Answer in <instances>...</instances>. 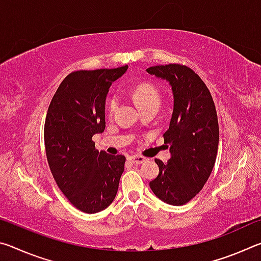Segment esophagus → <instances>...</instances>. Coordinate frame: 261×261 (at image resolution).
I'll use <instances>...</instances> for the list:
<instances>
[{
    "mask_svg": "<svg viewBox=\"0 0 261 261\" xmlns=\"http://www.w3.org/2000/svg\"><path fill=\"white\" fill-rule=\"evenodd\" d=\"M129 160L132 163H135V165H140V163L145 162V160H146V158H144V156H141V155H132V156L129 158Z\"/></svg>",
    "mask_w": 261,
    "mask_h": 261,
    "instance_id": "1",
    "label": "esophagus"
}]
</instances>
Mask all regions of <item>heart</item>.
I'll use <instances>...</instances> for the list:
<instances>
[{
	"label": "heart",
	"instance_id": "b5f03b06",
	"mask_svg": "<svg viewBox=\"0 0 261 261\" xmlns=\"http://www.w3.org/2000/svg\"><path fill=\"white\" fill-rule=\"evenodd\" d=\"M132 96H134L135 101L140 109L148 107V106L160 105V94H159L156 88L149 85V84H140V85L136 86L132 91ZM118 102H120V96L117 94L110 96L107 105L109 115H113L115 113V110L117 109Z\"/></svg>",
	"mask_w": 261,
	"mask_h": 261
}]
</instances>
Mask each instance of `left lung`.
<instances>
[{
    "instance_id": "left-lung-1",
    "label": "left lung",
    "mask_w": 261,
    "mask_h": 261,
    "mask_svg": "<svg viewBox=\"0 0 261 261\" xmlns=\"http://www.w3.org/2000/svg\"><path fill=\"white\" fill-rule=\"evenodd\" d=\"M146 71L169 83L174 108L165 137L170 159H155L159 175L149 188L173 206L189 202L204 188L218 154L219 123L214 101L201 78L185 65H155Z\"/></svg>"
}]
</instances>
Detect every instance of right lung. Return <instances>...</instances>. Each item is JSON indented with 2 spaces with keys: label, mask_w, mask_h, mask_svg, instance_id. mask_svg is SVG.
Listing matches in <instances>:
<instances>
[{
  "label": "right lung",
  "mask_w": 261,
  "mask_h": 261,
  "mask_svg": "<svg viewBox=\"0 0 261 261\" xmlns=\"http://www.w3.org/2000/svg\"><path fill=\"white\" fill-rule=\"evenodd\" d=\"M125 67L81 70L68 74L51 99L45 122V146L56 184L84 213L103 211L116 197L124 155L99 152L92 137L106 127V98Z\"/></svg>",
  "instance_id": "right-lung-1"
}]
</instances>
